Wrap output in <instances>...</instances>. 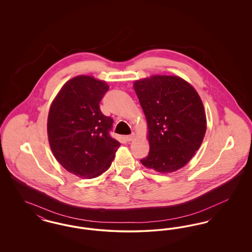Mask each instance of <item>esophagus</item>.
Here are the masks:
<instances>
[{
    "label": "esophagus",
    "instance_id": "1",
    "mask_svg": "<svg viewBox=\"0 0 252 252\" xmlns=\"http://www.w3.org/2000/svg\"><path fill=\"white\" fill-rule=\"evenodd\" d=\"M135 138V134L133 133L131 135H128V136H126V140L127 141V142H131L132 140Z\"/></svg>",
    "mask_w": 252,
    "mask_h": 252
}]
</instances>
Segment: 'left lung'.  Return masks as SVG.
Listing matches in <instances>:
<instances>
[{
    "label": "left lung",
    "instance_id": "left-lung-1",
    "mask_svg": "<svg viewBox=\"0 0 252 252\" xmlns=\"http://www.w3.org/2000/svg\"><path fill=\"white\" fill-rule=\"evenodd\" d=\"M147 122L148 156L143 165L158 173L185 166L203 142V103L195 89L177 75H151L133 83Z\"/></svg>",
    "mask_w": 252,
    "mask_h": 252
}]
</instances>
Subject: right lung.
Here are the masks:
<instances>
[{"label":"right lung","instance_id":"1","mask_svg":"<svg viewBox=\"0 0 252 252\" xmlns=\"http://www.w3.org/2000/svg\"><path fill=\"white\" fill-rule=\"evenodd\" d=\"M108 89L104 80L78 75L62 86L50 106L51 150L62 167L82 179L105 173L121 145L108 134L113 120L99 106Z\"/></svg>","mask_w":252,"mask_h":252}]
</instances>
